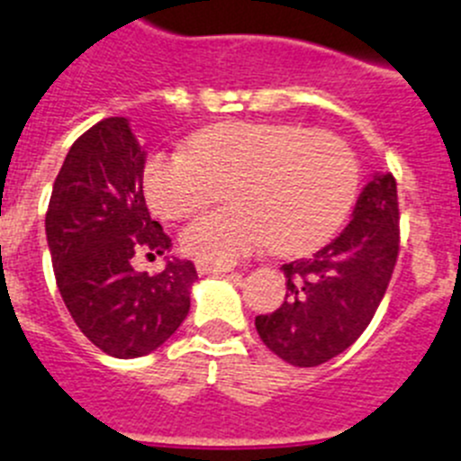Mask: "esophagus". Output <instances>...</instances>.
Masks as SVG:
<instances>
[{
  "mask_svg": "<svg viewBox=\"0 0 461 461\" xmlns=\"http://www.w3.org/2000/svg\"><path fill=\"white\" fill-rule=\"evenodd\" d=\"M231 266H213V264H197V273L200 275H225V273H231Z\"/></svg>",
  "mask_w": 461,
  "mask_h": 461,
  "instance_id": "obj_1",
  "label": "esophagus"
}]
</instances>
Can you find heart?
<instances>
[{
  "mask_svg": "<svg viewBox=\"0 0 461 461\" xmlns=\"http://www.w3.org/2000/svg\"><path fill=\"white\" fill-rule=\"evenodd\" d=\"M222 186L234 206L184 230L188 257L231 266L266 243L277 255L303 257L346 222L359 191V161L334 133L231 120L197 131L188 149L157 152L145 163V197L166 221L195 216Z\"/></svg>",
  "mask_w": 461,
  "mask_h": 461,
  "instance_id": "heart-1",
  "label": "heart"
}]
</instances>
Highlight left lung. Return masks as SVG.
Listing matches in <instances>:
<instances>
[{
    "mask_svg": "<svg viewBox=\"0 0 461 461\" xmlns=\"http://www.w3.org/2000/svg\"><path fill=\"white\" fill-rule=\"evenodd\" d=\"M398 188L391 172L364 186L346 230L312 259L284 264L286 298L257 316L261 341L294 366H321L350 348L375 316L400 250Z\"/></svg>",
    "mask_w": 461,
    "mask_h": 461,
    "instance_id": "left-lung-1",
    "label": "left lung"
}]
</instances>
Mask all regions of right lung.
Wrapping results in <instances>:
<instances>
[{"label":"right lung","mask_w":461,"mask_h":461,"mask_svg":"<svg viewBox=\"0 0 461 461\" xmlns=\"http://www.w3.org/2000/svg\"><path fill=\"white\" fill-rule=\"evenodd\" d=\"M145 152L127 118H106L72 143L45 216L56 286L77 328L118 359L149 355L188 316L191 261L170 259L157 275L131 259L166 255L170 236L149 218Z\"/></svg>","instance_id":"1"}]
</instances>
